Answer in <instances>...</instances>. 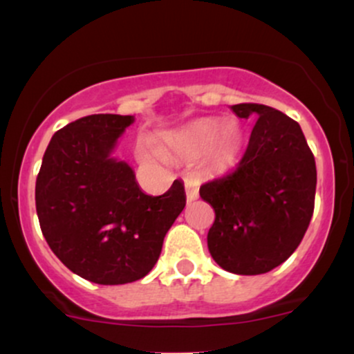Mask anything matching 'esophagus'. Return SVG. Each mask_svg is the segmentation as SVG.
<instances>
[{
    "mask_svg": "<svg viewBox=\"0 0 354 354\" xmlns=\"http://www.w3.org/2000/svg\"><path fill=\"white\" fill-rule=\"evenodd\" d=\"M185 189H186V200L194 201L200 194V185L194 180H185Z\"/></svg>",
    "mask_w": 354,
    "mask_h": 354,
    "instance_id": "1",
    "label": "esophagus"
}]
</instances>
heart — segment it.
Segmentation results:
<instances>
[{
    "mask_svg": "<svg viewBox=\"0 0 354 354\" xmlns=\"http://www.w3.org/2000/svg\"><path fill=\"white\" fill-rule=\"evenodd\" d=\"M243 143V133L233 121L223 123L216 118H205L181 131L166 136L165 145L173 151L194 156L209 149L211 163L226 168L236 160Z\"/></svg>",
    "mask_w": 354,
    "mask_h": 354,
    "instance_id": "b5f03b06",
    "label": "heart"
}]
</instances>
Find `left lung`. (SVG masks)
I'll use <instances>...</instances> for the list:
<instances>
[{"label":"left lung","mask_w":354,"mask_h":354,"mask_svg":"<svg viewBox=\"0 0 354 354\" xmlns=\"http://www.w3.org/2000/svg\"><path fill=\"white\" fill-rule=\"evenodd\" d=\"M256 120L236 168L200 188L214 209L208 250L223 270L263 274L295 253L315 209L316 165L301 128L278 109L231 106Z\"/></svg>","instance_id":"left-lung-1"}]
</instances>
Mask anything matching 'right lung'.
I'll use <instances>...</instances> for the list:
<instances>
[{
  "label": "right lung",
  "mask_w": 354,
  "mask_h": 354,
  "mask_svg": "<svg viewBox=\"0 0 354 354\" xmlns=\"http://www.w3.org/2000/svg\"><path fill=\"white\" fill-rule=\"evenodd\" d=\"M133 116L89 115L53 135L36 178L43 236L68 270L98 284L145 278L186 205L174 180L161 196L138 186L124 161L111 158Z\"/></svg>",
  "instance_id": "add662e5"
}]
</instances>
